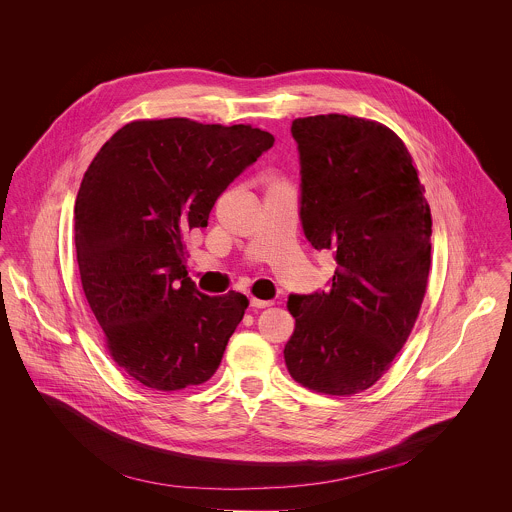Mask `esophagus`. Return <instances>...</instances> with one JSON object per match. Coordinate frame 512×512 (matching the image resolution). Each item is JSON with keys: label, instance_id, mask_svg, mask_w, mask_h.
I'll use <instances>...</instances> for the list:
<instances>
[{"label": "esophagus", "instance_id": "obj_1", "mask_svg": "<svg viewBox=\"0 0 512 512\" xmlns=\"http://www.w3.org/2000/svg\"><path fill=\"white\" fill-rule=\"evenodd\" d=\"M274 301H270V299H258V297H250V305L254 307V309H264V307H270Z\"/></svg>", "mask_w": 512, "mask_h": 512}]
</instances>
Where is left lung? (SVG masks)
Returning a JSON list of instances; mask_svg holds the SVG:
<instances>
[{
    "instance_id": "1",
    "label": "left lung",
    "mask_w": 512,
    "mask_h": 512,
    "mask_svg": "<svg viewBox=\"0 0 512 512\" xmlns=\"http://www.w3.org/2000/svg\"><path fill=\"white\" fill-rule=\"evenodd\" d=\"M301 163V224L333 250L327 292L290 295L284 359L301 386L353 396L392 365L418 319L432 264V213L404 142L343 114L292 122Z\"/></svg>"
}]
</instances>
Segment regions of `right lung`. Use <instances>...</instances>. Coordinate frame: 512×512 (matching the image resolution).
I'll use <instances>...</instances> for the list:
<instances>
[{"instance_id": "add662e5", "label": "right lung", "mask_w": 512, "mask_h": 512, "mask_svg": "<svg viewBox=\"0 0 512 512\" xmlns=\"http://www.w3.org/2000/svg\"><path fill=\"white\" fill-rule=\"evenodd\" d=\"M272 146L250 124L136 120L88 165L74 203L82 290L110 357L147 388L181 390L217 372L248 299L195 288L185 234L207 226L222 191Z\"/></svg>"}]
</instances>
